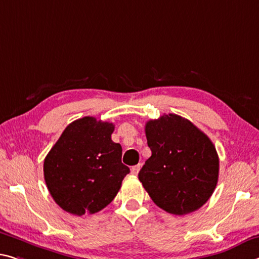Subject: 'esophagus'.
Returning <instances> with one entry per match:
<instances>
[{"instance_id":"esophagus-1","label":"esophagus","mask_w":259,"mask_h":259,"mask_svg":"<svg viewBox=\"0 0 259 259\" xmlns=\"http://www.w3.org/2000/svg\"><path fill=\"white\" fill-rule=\"evenodd\" d=\"M141 165H136V166H133L131 167V173H133L134 175H137L138 174V171H139V169H141Z\"/></svg>"}]
</instances>
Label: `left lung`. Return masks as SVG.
Wrapping results in <instances>:
<instances>
[{
	"instance_id": "obj_1",
	"label": "left lung",
	"mask_w": 259,
	"mask_h": 259,
	"mask_svg": "<svg viewBox=\"0 0 259 259\" xmlns=\"http://www.w3.org/2000/svg\"><path fill=\"white\" fill-rule=\"evenodd\" d=\"M145 134L152 155L138 179L152 200L175 215L202 207L219 176V157L211 139L176 114L146 122Z\"/></svg>"
}]
</instances>
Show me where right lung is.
<instances>
[{
  "label": "right lung",
  "mask_w": 259,
  "mask_h": 259,
  "mask_svg": "<svg viewBox=\"0 0 259 259\" xmlns=\"http://www.w3.org/2000/svg\"><path fill=\"white\" fill-rule=\"evenodd\" d=\"M114 128L92 116L73 121L45 158L49 194L64 211L93 214L117 195L130 169L121 161V145L112 141Z\"/></svg>",
  "instance_id": "add662e5"
}]
</instances>
